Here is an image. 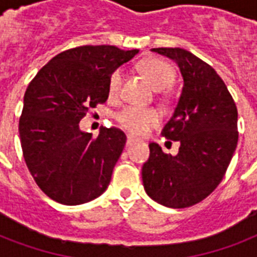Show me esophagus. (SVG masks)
I'll use <instances>...</instances> for the list:
<instances>
[{"mask_svg": "<svg viewBox=\"0 0 257 257\" xmlns=\"http://www.w3.org/2000/svg\"><path fill=\"white\" fill-rule=\"evenodd\" d=\"M135 143H137V140L135 139V137H132V136L126 137V145H133Z\"/></svg>", "mask_w": 257, "mask_h": 257, "instance_id": "esophagus-1", "label": "esophagus"}]
</instances>
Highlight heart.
<instances>
[{
  "label": "heart",
  "instance_id": "1",
  "mask_svg": "<svg viewBox=\"0 0 257 257\" xmlns=\"http://www.w3.org/2000/svg\"><path fill=\"white\" fill-rule=\"evenodd\" d=\"M141 70L148 78L152 86L157 90L168 88L175 81V70L168 62L160 58H148L141 64ZM122 70H114L108 81V94L110 98H116L120 94L122 84ZM117 122L121 128L132 135H145L160 121V116L156 110L139 106H126L116 116Z\"/></svg>",
  "mask_w": 257,
  "mask_h": 257
}]
</instances>
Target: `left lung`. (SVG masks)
Listing matches in <instances>:
<instances>
[{"label": "left lung", "instance_id": "8db88e82", "mask_svg": "<svg viewBox=\"0 0 257 257\" xmlns=\"http://www.w3.org/2000/svg\"><path fill=\"white\" fill-rule=\"evenodd\" d=\"M152 52L179 65L184 85L163 136L179 141V153L167 155L149 144L143 184L152 200L169 208L195 205L223 180L237 145V109L227 85L207 62L181 48Z\"/></svg>", "mask_w": 257, "mask_h": 257}]
</instances>
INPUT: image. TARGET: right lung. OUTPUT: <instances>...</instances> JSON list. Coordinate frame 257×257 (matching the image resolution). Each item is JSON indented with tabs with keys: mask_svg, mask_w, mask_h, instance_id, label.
Masks as SVG:
<instances>
[{
	"mask_svg": "<svg viewBox=\"0 0 257 257\" xmlns=\"http://www.w3.org/2000/svg\"><path fill=\"white\" fill-rule=\"evenodd\" d=\"M137 53L78 46L52 58L28 85L18 125L22 152L34 181L54 201L78 205L106 191L126 136L101 128L93 139L78 124L108 100L110 74Z\"/></svg>",
	"mask_w": 257,
	"mask_h": 257,
	"instance_id": "1",
	"label": "right lung"
}]
</instances>
